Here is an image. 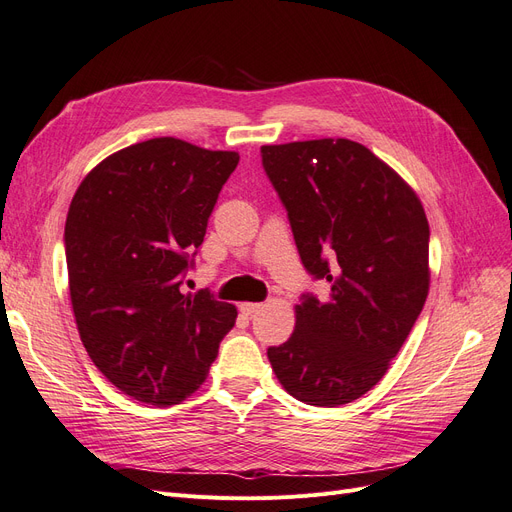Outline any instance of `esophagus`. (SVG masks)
<instances>
[{
	"instance_id": "34e87169",
	"label": "esophagus",
	"mask_w": 512,
	"mask_h": 512,
	"mask_svg": "<svg viewBox=\"0 0 512 512\" xmlns=\"http://www.w3.org/2000/svg\"><path fill=\"white\" fill-rule=\"evenodd\" d=\"M239 309H241L245 316H254V314H258L260 309H262V303H241Z\"/></svg>"
}]
</instances>
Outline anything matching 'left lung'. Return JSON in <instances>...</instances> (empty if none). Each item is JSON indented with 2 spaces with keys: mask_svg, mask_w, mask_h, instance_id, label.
Segmentation results:
<instances>
[{
  "mask_svg": "<svg viewBox=\"0 0 512 512\" xmlns=\"http://www.w3.org/2000/svg\"><path fill=\"white\" fill-rule=\"evenodd\" d=\"M260 153L303 267L331 286L327 299L303 294L294 333L267 356L294 399L350 404L382 380L425 305V209L389 164L348 138Z\"/></svg>",
  "mask_w": 512,
  "mask_h": 512,
  "instance_id": "1",
  "label": "left lung"
}]
</instances>
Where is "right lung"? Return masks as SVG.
<instances>
[{
    "instance_id": "right-lung-1",
    "label": "right lung",
    "mask_w": 512,
    "mask_h": 512,
    "mask_svg": "<svg viewBox=\"0 0 512 512\" xmlns=\"http://www.w3.org/2000/svg\"><path fill=\"white\" fill-rule=\"evenodd\" d=\"M235 151L173 136L102 160L66 218L70 301L81 342L108 382L143 404L175 406L205 382L237 307L183 294Z\"/></svg>"
}]
</instances>
